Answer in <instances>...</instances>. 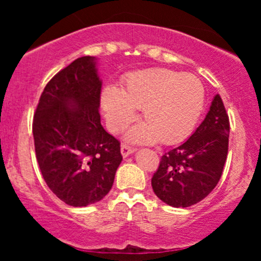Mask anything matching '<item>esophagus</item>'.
<instances>
[{
    "mask_svg": "<svg viewBox=\"0 0 261 261\" xmlns=\"http://www.w3.org/2000/svg\"><path fill=\"white\" fill-rule=\"evenodd\" d=\"M134 152H135V148L128 147V146H126V145L121 146V154H122V157H124V158H126L127 155L134 153Z\"/></svg>",
    "mask_w": 261,
    "mask_h": 261,
    "instance_id": "1",
    "label": "esophagus"
}]
</instances>
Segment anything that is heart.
<instances>
[{"instance_id": "b5f03b06", "label": "heart", "mask_w": 261, "mask_h": 261, "mask_svg": "<svg viewBox=\"0 0 261 261\" xmlns=\"http://www.w3.org/2000/svg\"><path fill=\"white\" fill-rule=\"evenodd\" d=\"M205 104V88L193 74L168 68H148L130 73L121 89L109 86L101 94L108 127L120 133L142 109L143 124L131 128L126 139L135 143L179 142L195 127Z\"/></svg>"}]
</instances>
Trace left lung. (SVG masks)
Instances as JSON below:
<instances>
[{
  "label": "left lung",
  "mask_w": 261,
  "mask_h": 261,
  "mask_svg": "<svg viewBox=\"0 0 261 261\" xmlns=\"http://www.w3.org/2000/svg\"><path fill=\"white\" fill-rule=\"evenodd\" d=\"M229 119L220 94L195 133L162 155L152 176L154 194L173 207H189L214 190L228 153Z\"/></svg>",
  "instance_id": "1"
}]
</instances>
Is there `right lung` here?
<instances>
[{
	"label": "right lung",
	"instance_id": "1",
	"mask_svg": "<svg viewBox=\"0 0 261 261\" xmlns=\"http://www.w3.org/2000/svg\"><path fill=\"white\" fill-rule=\"evenodd\" d=\"M97 59L83 56L45 86L33 121L37 161L50 190L67 205L98 202L113 187L120 142L100 124Z\"/></svg>",
	"mask_w": 261,
	"mask_h": 261
}]
</instances>
